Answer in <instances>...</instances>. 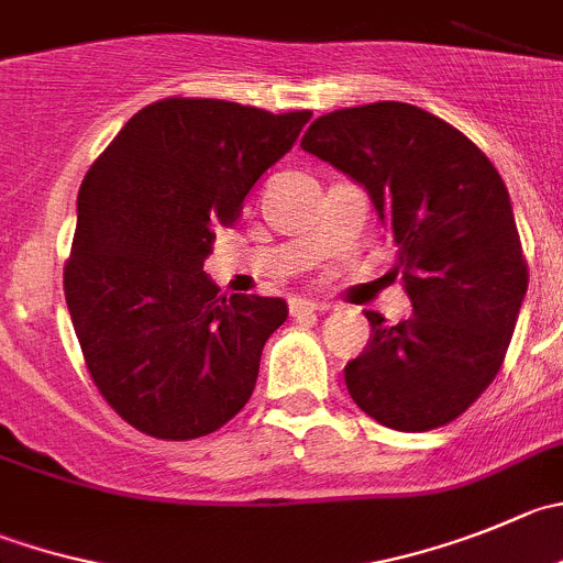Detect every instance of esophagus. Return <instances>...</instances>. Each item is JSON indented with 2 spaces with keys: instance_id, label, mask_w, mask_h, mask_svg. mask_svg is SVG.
<instances>
[{
  "instance_id": "1",
  "label": "esophagus",
  "mask_w": 563,
  "mask_h": 563,
  "mask_svg": "<svg viewBox=\"0 0 563 563\" xmlns=\"http://www.w3.org/2000/svg\"><path fill=\"white\" fill-rule=\"evenodd\" d=\"M314 312H318V303L303 301V298H292V301H290V314H292V318H296V320L312 318Z\"/></svg>"
}]
</instances>
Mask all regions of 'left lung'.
Here are the masks:
<instances>
[{
  "mask_svg": "<svg viewBox=\"0 0 563 563\" xmlns=\"http://www.w3.org/2000/svg\"><path fill=\"white\" fill-rule=\"evenodd\" d=\"M303 152L356 179L398 245L409 320H371L345 365L353 404L395 431L448 426L500 373L528 290L511 201L467 135L404 101L325 112Z\"/></svg>",
  "mask_w": 563,
  "mask_h": 563,
  "instance_id": "8db88e82",
  "label": "left lung"
}]
</instances>
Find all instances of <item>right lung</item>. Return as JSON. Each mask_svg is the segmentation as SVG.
I'll list each match as a JSON object with an SVG mask.
<instances>
[{"label": "right lung", "instance_id": "add662e5", "mask_svg": "<svg viewBox=\"0 0 563 563\" xmlns=\"http://www.w3.org/2000/svg\"><path fill=\"white\" fill-rule=\"evenodd\" d=\"M309 118L170 96L135 112L85 174L63 290L90 378L137 431L198 439L249 404L287 303L221 296L205 260Z\"/></svg>", "mask_w": 563, "mask_h": 563}]
</instances>
